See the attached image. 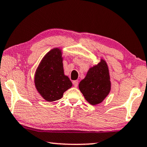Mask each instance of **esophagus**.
I'll return each mask as SVG.
<instances>
[{
  "instance_id": "1",
  "label": "esophagus",
  "mask_w": 147,
  "mask_h": 147,
  "mask_svg": "<svg viewBox=\"0 0 147 147\" xmlns=\"http://www.w3.org/2000/svg\"><path fill=\"white\" fill-rule=\"evenodd\" d=\"M73 83V85L74 87H77L78 85V80H74Z\"/></svg>"
}]
</instances>
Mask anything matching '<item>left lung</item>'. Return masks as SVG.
<instances>
[{
    "instance_id": "left-lung-1",
    "label": "left lung",
    "mask_w": 147,
    "mask_h": 147,
    "mask_svg": "<svg viewBox=\"0 0 147 147\" xmlns=\"http://www.w3.org/2000/svg\"><path fill=\"white\" fill-rule=\"evenodd\" d=\"M78 88L91 105L95 106L104 101L111 90L110 76L106 61L101 59L100 63L90 68Z\"/></svg>"
}]
</instances>
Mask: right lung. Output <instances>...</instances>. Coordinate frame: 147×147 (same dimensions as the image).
Segmentation results:
<instances>
[{"label": "right lung", "mask_w": 147, "mask_h": 147, "mask_svg": "<svg viewBox=\"0 0 147 147\" xmlns=\"http://www.w3.org/2000/svg\"><path fill=\"white\" fill-rule=\"evenodd\" d=\"M62 51L54 48L43 57L34 75L36 90L47 102L61 99L63 93L72 86L71 81L64 73Z\"/></svg>", "instance_id": "1"}]
</instances>
